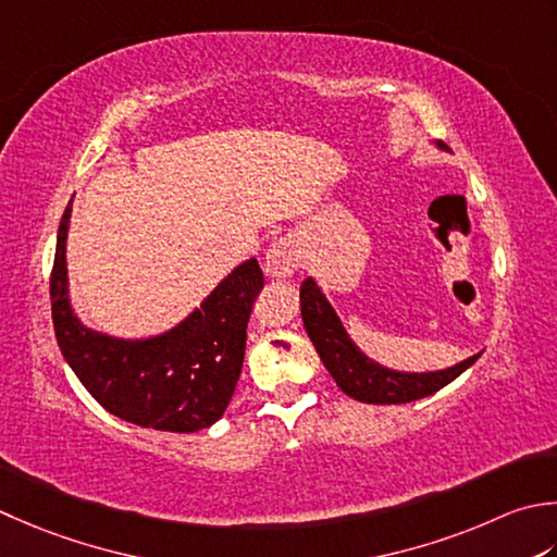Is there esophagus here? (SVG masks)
<instances>
[{
  "instance_id": "obj_1",
  "label": "esophagus",
  "mask_w": 557,
  "mask_h": 557,
  "mask_svg": "<svg viewBox=\"0 0 557 557\" xmlns=\"http://www.w3.org/2000/svg\"><path fill=\"white\" fill-rule=\"evenodd\" d=\"M301 265V250L299 244L294 242L292 236L280 238V242L272 244L265 253V275L268 277H292L294 272Z\"/></svg>"
}]
</instances>
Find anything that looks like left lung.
Returning <instances> with one entry per match:
<instances>
[{
    "instance_id": "1",
    "label": "left lung",
    "mask_w": 557,
    "mask_h": 557,
    "mask_svg": "<svg viewBox=\"0 0 557 557\" xmlns=\"http://www.w3.org/2000/svg\"><path fill=\"white\" fill-rule=\"evenodd\" d=\"M440 149H444V145H440ZM299 299L304 329H307L323 367L329 369L335 384L359 403L396 406V403L432 396L451 384L456 376H461L481 357L478 352L459 364L440 369V372H396L359 350L313 277L304 280Z\"/></svg>"
}]
</instances>
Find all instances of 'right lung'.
<instances>
[{
    "instance_id": "right-lung-1",
    "label": "right lung",
    "mask_w": 557,
    "mask_h": 557,
    "mask_svg": "<svg viewBox=\"0 0 557 557\" xmlns=\"http://www.w3.org/2000/svg\"><path fill=\"white\" fill-rule=\"evenodd\" d=\"M58 228L50 275L54 337L84 388L115 418L161 432H198L224 416L242 376L246 325L263 289L256 258L244 260L193 313L151 337H113L86 329L70 301L67 232Z\"/></svg>"
}]
</instances>
